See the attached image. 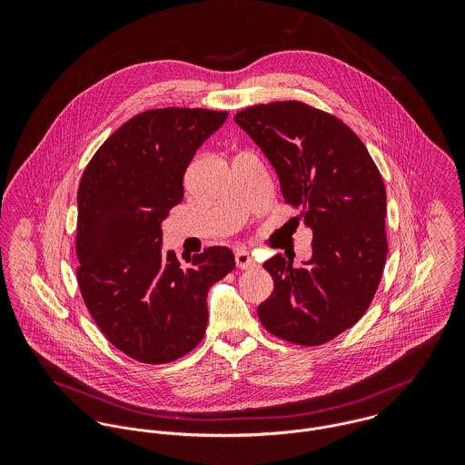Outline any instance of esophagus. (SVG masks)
<instances>
[{
	"instance_id": "34e87169",
	"label": "esophagus",
	"mask_w": 465,
	"mask_h": 465,
	"mask_svg": "<svg viewBox=\"0 0 465 465\" xmlns=\"http://www.w3.org/2000/svg\"><path fill=\"white\" fill-rule=\"evenodd\" d=\"M236 265L242 270H249V268H254L256 263H254V260L251 258V254L247 251H238L236 252Z\"/></svg>"
}]
</instances>
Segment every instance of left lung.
<instances>
[{
  "label": "left lung",
  "instance_id": "8db88e82",
  "mask_svg": "<svg viewBox=\"0 0 465 465\" xmlns=\"http://www.w3.org/2000/svg\"><path fill=\"white\" fill-rule=\"evenodd\" d=\"M234 122L275 168L295 222L313 231V256L295 268L281 254L263 263L273 292L258 308L266 331L297 345H322L371 306L387 262V192L361 139L341 120L304 102L260 104Z\"/></svg>",
  "mask_w": 465,
  "mask_h": 465
}]
</instances>
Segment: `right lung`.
Instances as JSON below:
<instances>
[{"instance_id":"1","label":"right lung","mask_w":465,"mask_h":465,"mask_svg":"<svg viewBox=\"0 0 465 465\" xmlns=\"http://www.w3.org/2000/svg\"><path fill=\"white\" fill-rule=\"evenodd\" d=\"M223 111H144L111 134L78 186L76 281L100 331L141 363L193 351L207 326V292L234 270L227 247L181 263L163 252L161 222L184 197V173Z\"/></svg>"}]
</instances>
